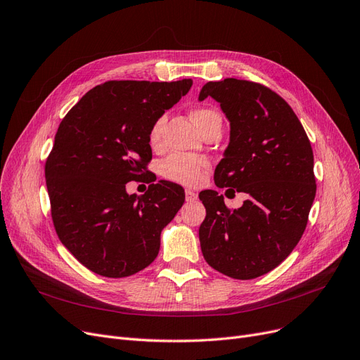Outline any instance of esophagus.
<instances>
[{
    "label": "esophagus",
    "mask_w": 360,
    "mask_h": 360,
    "mask_svg": "<svg viewBox=\"0 0 360 360\" xmlns=\"http://www.w3.org/2000/svg\"><path fill=\"white\" fill-rule=\"evenodd\" d=\"M196 199H198L196 192H193L191 189H186V200H188V202H193V200H196Z\"/></svg>",
    "instance_id": "esophagus-1"
}]
</instances>
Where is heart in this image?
I'll return each instance as SVG.
<instances>
[{"mask_svg": "<svg viewBox=\"0 0 360 360\" xmlns=\"http://www.w3.org/2000/svg\"><path fill=\"white\" fill-rule=\"evenodd\" d=\"M191 118L193 124L204 133L207 128L215 122H220V115L210 108H195L191 112ZM165 125V117L158 118L149 128L148 141L152 149H160L162 146V131ZM208 167V162L204 158L174 153L162 161L160 169L161 174L171 180L184 186H198L202 181L204 169Z\"/></svg>", "mask_w": 360, "mask_h": 360, "instance_id": "1", "label": "heart"}]
</instances>
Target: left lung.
<instances>
[{"instance_id":"8db88e82","label":"left lung","mask_w":360,"mask_h":360,"mask_svg":"<svg viewBox=\"0 0 360 360\" xmlns=\"http://www.w3.org/2000/svg\"><path fill=\"white\" fill-rule=\"evenodd\" d=\"M208 96L230 121L215 184L250 198L230 210L215 191L199 193L207 210L200 250L223 275L254 279L278 267L304 233L316 195L313 150L291 106L264 85L226 78L207 82L199 100Z\"/></svg>"}]
</instances>
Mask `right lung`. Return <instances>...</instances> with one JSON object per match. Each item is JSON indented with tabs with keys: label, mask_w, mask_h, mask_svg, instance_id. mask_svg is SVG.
<instances>
[{
	"label": "right lung",
	"mask_w": 360,
	"mask_h": 360,
	"mask_svg": "<svg viewBox=\"0 0 360 360\" xmlns=\"http://www.w3.org/2000/svg\"><path fill=\"white\" fill-rule=\"evenodd\" d=\"M191 87L192 79L108 81L85 93L57 128L46 161L53 224L69 252L97 275L131 276L160 252L183 188L161 180L137 196L125 184L146 176L149 128Z\"/></svg>",
	"instance_id": "obj_1"
}]
</instances>
